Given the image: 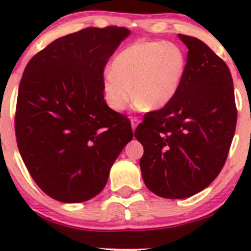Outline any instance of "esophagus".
I'll use <instances>...</instances> for the list:
<instances>
[{
    "label": "esophagus",
    "mask_w": 251,
    "mask_h": 251,
    "mask_svg": "<svg viewBox=\"0 0 251 251\" xmlns=\"http://www.w3.org/2000/svg\"><path fill=\"white\" fill-rule=\"evenodd\" d=\"M138 123H139V120H138V119H137V118H135V117H133V118H131V125H132V129H133V132H134V129H135V127H137Z\"/></svg>",
    "instance_id": "esophagus-1"
}]
</instances>
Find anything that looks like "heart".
Returning a JSON list of instances; mask_svg holds the SVG:
<instances>
[{"label":"heart","mask_w":251,"mask_h":251,"mask_svg":"<svg viewBox=\"0 0 251 251\" xmlns=\"http://www.w3.org/2000/svg\"><path fill=\"white\" fill-rule=\"evenodd\" d=\"M185 73L186 53L180 45L164 40L134 42L103 74V97L114 111H124L133 96L138 106L162 108L177 96Z\"/></svg>","instance_id":"1"}]
</instances>
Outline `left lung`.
Returning a JSON list of instances; mask_svg holds the SVG:
<instances>
[{
	"label": "left lung",
	"instance_id": "8db88e82",
	"mask_svg": "<svg viewBox=\"0 0 251 251\" xmlns=\"http://www.w3.org/2000/svg\"><path fill=\"white\" fill-rule=\"evenodd\" d=\"M178 36L189 50L183 83L172 101L146 113L134 132L144 146V183L153 194L171 200L191 197L215 180L237 122L226 63L201 40Z\"/></svg>",
	"mask_w": 251,
	"mask_h": 251
}]
</instances>
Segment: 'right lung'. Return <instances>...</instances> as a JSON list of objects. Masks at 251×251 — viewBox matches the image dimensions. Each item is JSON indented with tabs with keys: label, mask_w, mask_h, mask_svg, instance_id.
<instances>
[{
	"label": "right lung",
	"mask_w": 251,
	"mask_h": 251,
	"mask_svg": "<svg viewBox=\"0 0 251 251\" xmlns=\"http://www.w3.org/2000/svg\"><path fill=\"white\" fill-rule=\"evenodd\" d=\"M129 30L89 27L56 39L35 54L20 82L17 148L40 189L63 203L99 194L131 123L103 99V70Z\"/></svg>",
	"instance_id": "add662e5"
}]
</instances>
